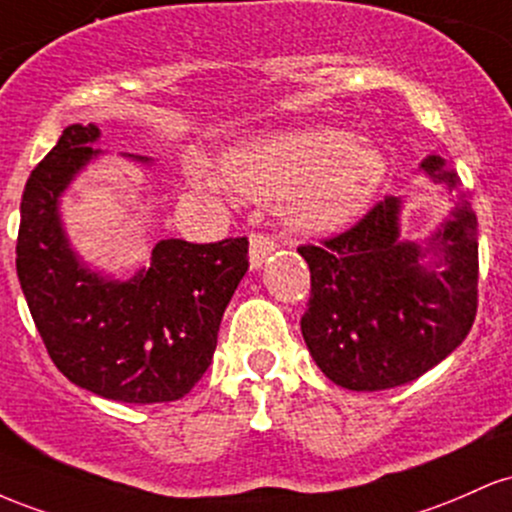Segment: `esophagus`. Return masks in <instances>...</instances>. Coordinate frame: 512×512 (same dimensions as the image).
<instances>
[{
  "label": "esophagus",
  "mask_w": 512,
  "mask_h": 512,
  "mask_svg": "<svg viewBox=\"0 0 512 512\" xmlns=\"http://www.w3.org/2000/svg\"><path fill=\"white\" fill-rule=\"evenodd\" d=\"M273 251H275V241L268 237V234H251V241H249L251 271H258V268L268 261V256H271Z\"/></svg>",
  "instance_id": "obj_1"
}]
</instances>
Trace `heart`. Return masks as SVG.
I'll return each instance as SVG.
<instances>
[{"label":"heart","instance_id":"heart-1","mask_svg":"<svg viewBox=\"0 0 512 512\" xmlns=\"http://www.w3.org/2000/svg\"><path fill=\"white\" fill-rule=\"evenodd\" d=\"M387 174L375 142L343 130L285 132L246 142L225 157L234 188L258 200H285L292 225L336 232L363 215Z\"/></svg>","mask_w":512,"mask_h":512}]
</instances>
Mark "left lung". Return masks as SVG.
I'll return each instance as SVG.
<instances>
[{"label": "left lung", "mask_w": 512, "mask_h": 512, "mask_svg": "<svg viewBox=\"0 0 512 512\" xmlns=\"http://www.w3.org/2000/svg\"><path fill=\"white\" fill-rule=\"evenodd\" d=\"M430 181L459 191L445 159L421 162ZM404 200L384 198L348 232L300 246L312 273L302 336L338 387L380 392L413 382L467 338L476 317L479 239L459 200L426 241L401 237Z\"/></svg>", "instance_id": "obj_1"}]
</instances>
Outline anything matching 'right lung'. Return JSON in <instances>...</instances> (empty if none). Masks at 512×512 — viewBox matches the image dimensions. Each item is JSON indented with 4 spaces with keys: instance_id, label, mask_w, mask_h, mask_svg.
Listing matches in <instances>:
<instances>
[{
    "instance_id": "add662e5",
    "label": "right lung",
    "mask_w": 512,
    "mask_h": 512,
    "mask_svg": "<svg viewBox=\"0 0 512 512\" xmlns=\"http://www.w3.org/2000/svg\"><path fill=\"white\" fill-rule=\"evenodd\" d=\"M101 130L74 123L31 171L21 198L16 273L36 329L67 380L123 404L176 401L205 375L225 314L249 268L246 237L217 244L162 239L128 280L72 249L60 198L99 159ZM137 164L152 159L123 154Z\"/></svg>"
}]
</instances>
